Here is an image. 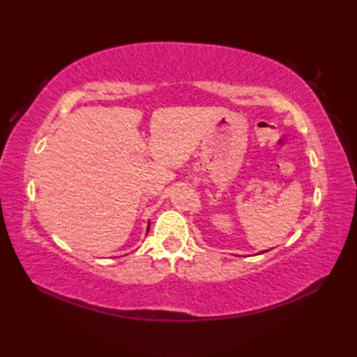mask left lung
Listing matches in <instances>:
<instances>
[{
    "instance_id": "left-lung-1",
    "label": "left lung",
    "mask_w": 357,
    "mask_h": 357,
    "mask_svg": "<svg viewBox=\"0 0 357 357\" xmlns=\"http://www.w3.org/2000/svg\"><path fill=\"white\" fill-rule=\"evenodd\" d=\"M262 253H265V252H262Z\"/></svg>"
}]
</instances>
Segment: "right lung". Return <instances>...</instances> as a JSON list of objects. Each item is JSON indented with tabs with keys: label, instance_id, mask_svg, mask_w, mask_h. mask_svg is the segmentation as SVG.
I'll return each instance as SVG.
<instances>
[{
	"label": "right lung",
	"instance_id": "obj_1",
	"mask_svg": "<svg viewBox=\"0 0 357 357\" xmlns=\"http://www.w3.org/2000/svg\"><path fill=\"white\" fill-rule=\"evenodd\" d=\"M147 232H149V228H147Z\"/></svg>",
	"mask_w": 357,
	"mask_h": 357
}]
</instances>
